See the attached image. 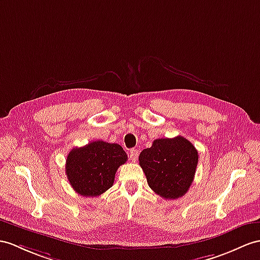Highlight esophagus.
<instances>
[{"instance_id":"34e87169","label":"esophagus","mask_w":260,"mask_h":260,"mask_svg":"<svg viewBox=\"0 0 260 260\" xmlns=\"http://www.w3.org/2000/svg\"><path fill=\"white\" fill-rule=\"evenodd\" d=\"M138 155H139V151H138V150L134 149V150H131V151H130L129 156H130V160H131V161L136 162V161L138 160Z\"/></svg>"}]
</instances>
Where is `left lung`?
<instances>
[{
  "label": "left lung",
  "instance_id": "obj_1",
  "mask_svg": "<svg viewBox=\"0 0 260 260\" xmlns=\"http://www.w3.org/2000/svg\"><path fill=\"white\" fill-rule=\"evenodd\" d=\"M199 152L187 139H156L139 155L149 186L167 200L184 196L194 180Z\"/></svg>",
  "mask_w": 260,
  "mask_h": 260
}]
</instances>
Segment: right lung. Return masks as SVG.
I'll use <instances>...</instances> for the list:
<instances>
[{
    "mask_svg": "<svg viewBox=\"0 0 260 260\" xmlns=\"http://www.w3.org/2000/svg\"><path fill=\"white\" fill-rule=\"evenodd\" d=\"M126 160L121 145L97 140L69 152L66 175L76 193L93 198L113 185L118 168Z\"/></svg>",
    "mask_w": 260,
    "mask_h": 260,
    "instance_id": "add662e5",
    "label": "right lung"
}]
</instances>
